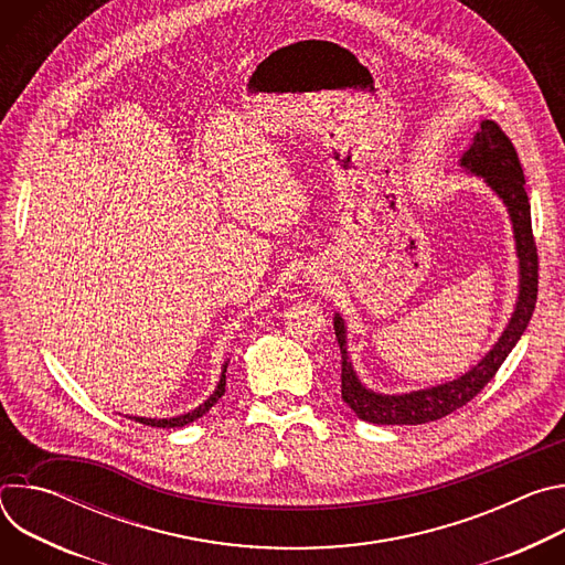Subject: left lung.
Instances as JSON below:
<instances>
[{"label":"left lung","mask_w":565,"mask_h":565,"mask_svg":"<svg viewBox=\"0 0 565 565\" xmlns=\"http://www.w3.org/2000/svg\"><path fill=\"white\" fill-rule=\"evenodd\" d=\"M460 168L486 181L488 188L508 207V214L514 227L516 257H519V299H516L514 312L508 321L505 331L501 333L499 342L465 375L438 386L399 393V395L377 393L366 388L360 382L347 351L344 319L340 312H335L333 329H335L340 353H342V399L358 414V418L366 423L425 425V423L440 420L451 412L460 409L497 375V371L501 369L510 351L516 347V342L521 340L523 331L527 329L532 319L536 292H539V255H536V244L532 236L530 201L525 192V177L519 163V153L512 140L494 120H482L480 129L473 136V142L460 158Z\"/></svg>","instance_id":"8db88e82"}]
</instances>
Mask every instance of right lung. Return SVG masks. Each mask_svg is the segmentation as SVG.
<instances>
[{
	"mask_svg": "<svg viewBox=\"0 0 565 565\" xmlns=\"http://www.w3.org/2000/svg\"><path fill=\"white\" fill-rule=\"evenodd\" d=\"M225 371H227V362L223 364V371H221V377H218V384H216V388H214V393L203 402V405H199L194 412H190V414H183V416H177V418H138V416H134L131 420H136V423H140V425H147V427H163V429H172V427H183V425H190V423H194L196 418H201V416H205L216 402H218V397L225 393Z\"/></svg>",
	"mask_w": 565,
	"mask_h": 565,
	"instance_id": "1",
	"label": "right lung"
}]
</instances>
